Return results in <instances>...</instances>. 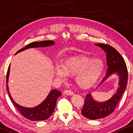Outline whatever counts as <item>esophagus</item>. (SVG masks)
<instances>
[{
	"mask_svg": "<svg viewBox=\"0 0 133 133\" xmlns=\"http://www.w3.org/2000/svg\"><path fill=\"white\" fill-rule=\"evenodd\" d=\"M64 93L66 95H69V96H72V95L74 94V93L73 92V91H70V90H66L64 91Z\"/></svg>",
	"mask_w": 133,
	"mask_h": 133,
	"instance_id": "esophagus-1",
	"label": "esophagus"
}]
</instances>
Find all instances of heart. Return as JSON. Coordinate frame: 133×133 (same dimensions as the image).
I'll return each mask as SVG.
<instances>
[{
    "mask_svg": "<svg viewBox=\"0 0 133 133\" xmlns=\"http://www.w3.org/2000/svg\"><path fill=\"white\" fill-rule=\"evenodd\" d=\"M104 64L101 59L86 56H78L66 59L63 66L54 68L56 78L64 81L67 75L75 76L76 84L81 89H89L96 83L103 72Z\"/></svg>",
    "mask_w": 133,
    "mask_h": 133,
    "instance_id": "obj_1",
    "label": "heart"
}]
</instances>
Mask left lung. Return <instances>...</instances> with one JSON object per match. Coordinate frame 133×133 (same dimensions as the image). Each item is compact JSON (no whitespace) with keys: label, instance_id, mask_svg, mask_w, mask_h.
<instances>
[{"label":"left lung","instance_id":"1","mask_svg":"<svg viewBox=\"0 0 133 133\" xmlns=\"http://www.w3.org/2000/svg\"><path fill=\"white\" fill-rule=\"evenodd\" d=\"M95 45L100 47L106 53L108 66L105 76L98 87L113 75H117L119 76V83L116 92L109 99L104 102L95 101L90 92L86 95L81 113L86 118L91 120L104 118L113 113L124 92L128 79L127 66L121 54L108 44L99 43L95 44Z\"/></svg>","mask_w":133,"mask_h":133}]
</instances>
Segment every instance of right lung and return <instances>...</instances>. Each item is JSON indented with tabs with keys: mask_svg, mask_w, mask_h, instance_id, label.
Listing matches in <instances>:
<instances>
[{
	"mask_svg": "<svg viewBox=\"0 0 133 133\" xmlns=\"http://www.w3.org/2000/svg\"><path fill=\"white\" fill-rule=\"evenodd\" d=\"M55 44V42L52 40H46L42 41V42H35L29 43L25 46V48L18 50L17 52L15 54V55L19 53L20 52L26 50L30 48H45L48 46H53ZM10 65L8 67V72L6 74V83L8 84L9 75H10ZM7 85V90H8V95L10 96L11 101L12 102L14 105L16 107L18 111L21 113V115L25 117V118L29 119L32 121H44L48 119L49 117L51 116L52 113H54L55 110L57 101L58 97L61 95V92L56 89H54L51 90L49 93L46 98L43 101L42 103L34 107L28 108L25 107L20 105L19 104H17L16 102L13 100L11 97L10 91L8 89V85Z\"/></svg>",
	"mask_w": 133,
	"mask_h": 133,
	"instance_id": "obj_1",
	"label": "right lung"
}]
</instances>
